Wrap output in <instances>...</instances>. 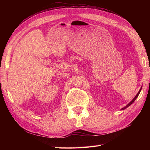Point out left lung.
Segmentation results:
<instances>
[{
    "instance_id": "obj_1",
    "label": "left lung",
    "mask_w": 150,
    "mask_h": 150,
    "mask_svg": "<svg viewBox=\"0 0 150 150\" xmlns=\"http://www.w3.org/2000/svg\"><path fill=\"white\" fill-rule=\"evenodd\" d=\"M142 88H141V89H139V91H138V94H137V95H136V96H135V97L132 99V101H131V102H129L128 104H127V105L126 106H125L124 108H122V109H121V110H125V109H126V108H128V107H129L130 105H131V104H133V103H134V101L136 100V99H137V98H138V96H139V93H140V92H141V90H142Z\"/></svg>"
}]
</instances>
